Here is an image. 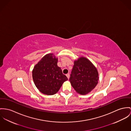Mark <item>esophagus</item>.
<instances>
[{"label": "esophagus", "instance_id": "1", "mask_svg": "<svg viewBox=\"0 0 131 131\" xmlns=\"http://www.w3.org/2000/svg\"><path fill=\"white\" fill-rule=\"evenodd\" d=\"M66 75L67 77L68 78V79H69V77H70V75H69V74H67Z\"/></svg>", "mask_w": 131, "mask_h": 131}]
</instances>
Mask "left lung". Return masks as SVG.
Segmentation results:
<instances>
[{
	"mask_svg": "<svg viewBox=\"0 0 131 131\" xmlns=\"http://www.w3.org/2000/svg\"><path fill=\"white\" fill-rule=\"evenodd\" d=\"M99 80L98 72L90 61L81 57L74 62L69 81L75 91L82 95L89 93Z\"/></svg>",
	"mask_w": 131,
	"mask_h": 131,
	"instance_id": "left-lung-1",
	"label": "left lung"
}]
</instances>
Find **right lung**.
Wrapping results in <instances>:
<instances>
[{"label":"right lung","instance_id":"1","mask_svg":"<svg viewBox=\"0 0 131 131\" xmlns=\"http://www.w3.org/2000/svg\"><path fill=\"white\" fill-rule=\"evenodd\" d=\"M58 59L53 54L44 56L34 67L32 77L37 89L44 94L52 95L56 94L63 83L68 80L57 66Z\"/></svg>","mask_w":131,"mask_h":131}]
</instances>
